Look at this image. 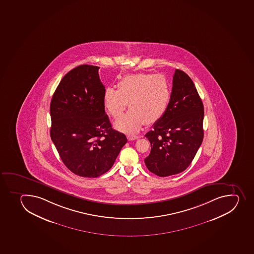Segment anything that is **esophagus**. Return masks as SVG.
<instances>
[{
    "label": "esophagus",
    "mask_w": 254,
    "mask_h": 254,
    "mask_svg": "<svg viewBox=\"0 0 254 254\" xmlns=\"http://www.w3.org/2000/svg\"><path fill=\"white\" fill-rule=\"evenodd\" d=\"M138 138H139V135H130V134L127 135V139L129 140H136V139H138Z\"/></svg>",
    "instance_id": "obj_1"
}]
</instances>
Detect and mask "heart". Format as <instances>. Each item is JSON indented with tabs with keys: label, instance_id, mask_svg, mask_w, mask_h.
<instances>
[{
	"label": "heart",
	"instance_id": "b5f03b06",
	"mask_svg": "<svg viewBox=\"0 0 254 254\" xmlns=\"http://www.w3.org/2000/svg\"><path fill=\"white\" fill-rule=\"evenodd\" d=\"M118 89H105L104 108L114 119H118L129 102L130 110L114 124L117 129L127 132H136L145 122L152 124L161 119L171 99L170 83L161 74L126 75L119 81Z\"/></svg>",
	"mask_w": 254,
	"mask_h": 254
}]
</instances>
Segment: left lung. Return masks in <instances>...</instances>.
Wrapping results in <instances>:
<instances>
[{
  "instance_id": "1",
  "label": "left lung",
  "mask_w": 254,
  "mask_h": 254,
  "mask_svg": "<svg viewBox=\"0 0 254 254\" xmlns=\"http://www.w3.org/2000/svg\"><path fill=\"white\" fill-rule=\"evenodd\" d=\"M203 119L204 107L194 83L177 69L166 113L145 134L151 146L145 159L147 169L160 177L184 171L202 143Z\"/></svg>"
}]
</instances>
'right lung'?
Returning <instances> with one entry per match:
<instances>
[{"mask_svg":"<svg viewBox=\"0 0 254 254\" xmlns=\"http://www.w3.org/2000/svg\"><path fill=\"white\" fill-rule=\"evenodd\" d=\"M99 66L81 65L62 79L50 104L51 139L73 174L97 178L111 169L127 141L112 128Z\"/></svg>","mask_w":254,"mask_h":254,"instance_id":"1","label":"right lung"}]
</instances>
